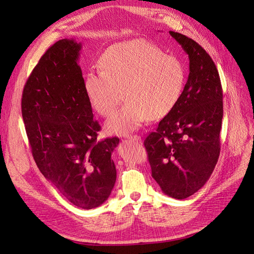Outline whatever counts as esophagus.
I'll return each instance as SVG.
<instances>
[{
    "label": "esophagus",
    "mask_w": 254,
    "mask_h": 254,
    "mask_svg": "<svg viewBox=\"0 0 254 254\" xmlns=\"http://www.w3.org/2000/svg\"><path fill=\"white\" fill-rule=\"evenodd\" d=\"M127 139H130V140H136V141H139L140 140V137L138 135H126L125 136Z\"/></svg>",
    "instance_id": "obj_1"
}]
</instances>
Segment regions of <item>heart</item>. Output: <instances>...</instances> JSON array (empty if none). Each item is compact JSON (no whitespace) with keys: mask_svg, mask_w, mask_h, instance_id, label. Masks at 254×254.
<instances>
[{"mask_svg":"<svg viewBox=\"0 0 254 254\" xmlns=\"http://www.w3.org/2000/svg\"><path fill=\"white\" fill-rule=\"evenodd\" d=\"M83 81L88 102L100 116H108L124 95L126 102L105 122L110 134L126 135L147 119L159 120L177 105L186 83L180 60L164 54L143 39L109 47Z\"/></svg>","mask_w":254,"mask_h":254,"instance_id":"obj_1","label":"heart"}]
</instances>
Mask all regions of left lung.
I'll use <instances>...</instances> for the list:
<instances>
[{
	"label": "left lung",
	"instance_id": "1",
	"mask_svg": "<svg viewBox=\"0 0 254 254\" xmlns=\"http://www.w3.org/2000/svg\"><path fill=\"white\" fill-rule=\"evenodd\" d=\"M170 35L189 56L190 74L174 109L144 141L152 177L166 195L186 199L203 187L220 154L223 94L206 51L188 36Z\"/></svg>",
	"mask_w": 254,
	"mask_h": 254
}]
</instances>
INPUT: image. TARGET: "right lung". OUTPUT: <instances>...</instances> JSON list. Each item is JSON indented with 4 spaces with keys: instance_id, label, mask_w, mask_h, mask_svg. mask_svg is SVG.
I'll use <instances>...</instances> for the list:
<instances>
[{
    "instance_id": "add662e5",
    "label": "right lung",
    "mask_w": 254,
    "mask_h": 254,
    "mask_svg": "<svg viewBox=\"0 0 254 254\" xmlns=\"http://www.w3.org/2000/svg\"><path fill=\"white\" fill-rule=\"evenodd\" d=\"M81 48L64 38L47 50L25 84L22 115L42 174L73 205L92 209L115 187L119 138L97 141L101 127L84 92Z\"/></svg>"
}]
</instances>
